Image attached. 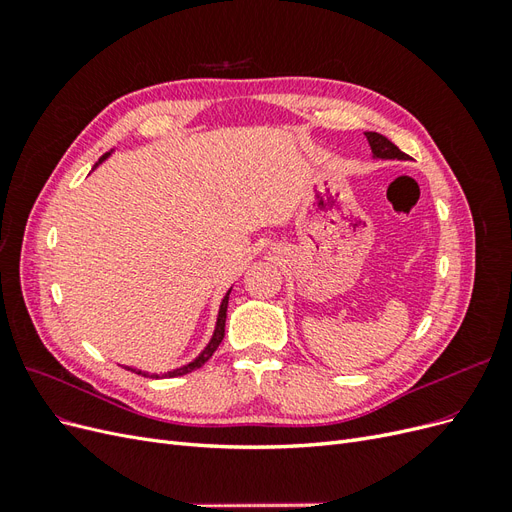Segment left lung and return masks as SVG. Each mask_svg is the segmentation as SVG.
I'll return each mask as SVG.
<instances>
[{"mask_svg": "<svg viewBox=\"0 0 512 512\" xmlns=\"http://www.w3.org/2000/svg\"><path fill=\"white\" fill-rule=\"evenodd\" d=\"M371 153H374V158H382V160H408V156L404 151H401L397 145H393L389 138L378 134V132H365Z\"/></svg>", "mask_w": 512, "mask_h": 512, "instance_id": "left-lung-1", "label": "left lung"}]
</instances>
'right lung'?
Returning a JSON list of instances; mask_svg holds the SVG:
<instances>
[{
	"mask_svg": "<svg viewBox=\"0 0 512 512\" xmlns=\"http://www.w3.org/2000/svg\"><path fill=\"white\" fill-rule=\"evenodd\" d=\"M108 156H111V151L108 153H104V156L98 160V164L100 162H104ZM228 294H230V290L226 292V297L222 299V305H220V314H218V322H215V331H213V337H211V342L207 344V348L200 352L196 359L192 361V363H188V365H183V367H177V369H173V371H168V374H162V378H177V376H185V374H190V371H194V369H198V367H203L211 356H213V352L218 350V346L222 344V339H224V327H226V309H228ZM126 369H132V367H126ZM132 371H136V374H143V376H147L149 378V374L147 371H141V369H132ZM151 378H160L158 374H153Z\"/></svg>",
	"mask_w": 512,
	"mask_h": 512,
	"instance_id": "1",
	"label": "right lung"
}]
</instances>
